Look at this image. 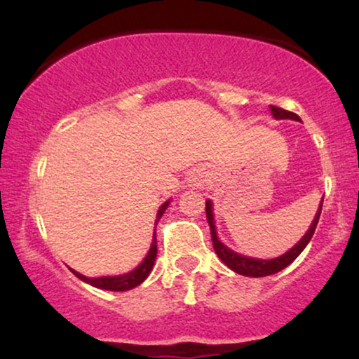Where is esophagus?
I'll use <instances>...</instances> for the list:
<instances>
[{
	"instance_id": "obj_1",
	"label": "esophagus",
	"mask_w": 359,
	"mask_h": 359,
	"mask_svg": "<svg viewBox=\"0 0 359 359\" xmlns=\"http://www.w3.org/2000/svg\"><path fill=\"white\" fill-rule=\"evenodd\" d=\"M189 184H191V187L194 189H203L205 184H208V175L204 174V172H196V174L191 175V179H189Z\"/></svg>"
}]
</instances>
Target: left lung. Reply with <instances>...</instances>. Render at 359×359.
<instances>
[{
    "label": "left lung",
    "mask_w": 359,
    "mask_h": 359,
    "mask_svg": "<svg viewBox=\"0 0 359 359\" xmlns=\"http://www.w3.org/2000/svg\"><path fill=\"white\" fill-rule=\"evenodd\" d=\"M270 111H271V116H273L275 119H294V121H300V118L297 116V114L290 113V111H285L282 108H277V106H270ZM323 201H324V197H323ZM323 201H320L319 209H317L314 219H312L311 226H309L307 233L300 238L299 243H295L290 250L285 251L283 255H280V257H277V258L263 259V258L245 257V255L236 253V251L228 248V246H226L224 243L219 240V236H217V229H216V221H214L212 201L208 199L205 201V216H208V222H209V226H211L214 251H216V255L219 257V259L224 263L226 266H229V269H231L233 271H236V273L245 275V277L258 278V277H266V275L277 273V271L287 269V266L290 265V263L294 262V259L297 258L299 255L304 251V248L309 245L312 234H314V231H316L317 222H319L320 211H323Z\"/></svg>",
    "instance_id": "left-lung-1"
}]
</instances>
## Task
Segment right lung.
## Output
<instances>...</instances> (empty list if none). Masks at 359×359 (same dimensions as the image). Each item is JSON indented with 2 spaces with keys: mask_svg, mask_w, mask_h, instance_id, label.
Masks as SVG:
<instances>
[{
  "mask_svg": "<svg viewBox=\"0 0 359 359\" xmlns=\"http://www.w3.org/2000/svg\"><path fill=\"white\" fill-rule=\"evenodd\" d=\"M170 201L172 199L165 201V203L160 205L158 211H156L155 228H156V224H158L162 214L165 212V209L168 208V204H170ZM155 258H156V231L154 229L150 250H148L145 258L142 259V263H140L138 266H135L133 270L126 271V273H121V275H108V277H96V278L86 277V275H82V273H79V271H76L72 269H71V271L76 275L77 278L82 280V282L89 283V285H93L96 288H102V290H111V292H125V290H131V288L138 287L140 283L145 282L148 275H150L151 269H154Z\"/></svg>",
  "mask_w": 359,
  "mask_h": 359,
  "instance_id": "add662e5",
  "label": "right lung"
}]
</instances>
